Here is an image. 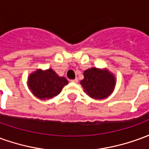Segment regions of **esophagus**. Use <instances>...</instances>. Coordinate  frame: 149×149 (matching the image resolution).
I'll list each match as a JSON object with an SVG mask.
<instances>
[{"label": "esophagus", "instance_id": "34e87169", "mask_svg": "<svg viewBox=\"0 0 149 149\" xmlns=\"http://www.w3.org/2000/svg\"><path fill=\"white\" fill-rule=\"evenodd\" d=\"M70 81H71L72 83H77L78 79H77V78H76V79H74V80H71Z\"/></svg>", "mask_w": 149, "mask_h": 149}]
</instances>
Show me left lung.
Returning a JSON list of instances; mask_svg holds the SVG:
<instances>
[{
  "label": "left lung",
  "mask_w": 149,
  "mask_h": 149,
  "mask_svg": "<svg viewBox=\"0 0 149 149\" xmlns=\"http://www.w3.org/2000/svg\"><path fill=\"white\" fill-rule=\"evenodd\" d=\"M80 83L88 96L95 100H102L113 93L116 81L115 75L108 68L93 67L84 72V79Z\"/></svg>",
  "instance_id": "left-lung-1"
}]
</instances>
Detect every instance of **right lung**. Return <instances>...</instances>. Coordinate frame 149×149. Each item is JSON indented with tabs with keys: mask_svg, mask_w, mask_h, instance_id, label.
Returning <instances> with one entry per match:
<instances>
[{
	"mask_svg": "<svg viewBox=\"0 0 149 149\" xmlns=\"http://www.w3.org/2000/svg\"><path fill=\"white\" fill-rule=\"evenodd\" d=\"M68 84L67 79L60 77L52 68H38L28 77V87L35 97L40 100H49L57 96Z\"/></svg>",
	"mask_w": 149,
	"mask_h": 149,
	"instance_id": "1",
	"label": "right lung"
}]
</instances>
